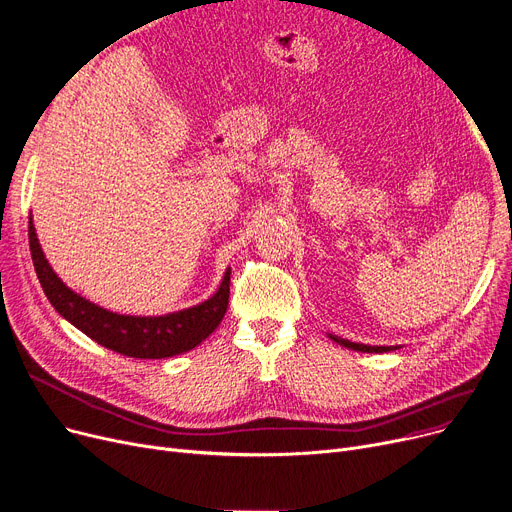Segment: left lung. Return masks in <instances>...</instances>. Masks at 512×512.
<instances>
[{
    "instance_id": "8db88e82",
    "label": "left lung",
    "mask_w": 512,
    "mask_h": 512,
    "mask_svg": "<svg viewBox=\"0 0 512 512\" xmlns=\"http://www.w3.org/2000/svg\"><path fill=\"white\" fill-rule=\"evenodd\" d=\"M330 339H333L335 343H339V345H343V347H347V349H355V351H364V353H386V351H393V349H397V347H372V345H364V343H351V341H347V339H341V337H337V335H328Z\"/></svg>"
}]
</instances>
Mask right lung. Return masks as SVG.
I'll return each instance as SVG.
<instances>
[{
    "label": "right lung",
    "mask_w": 512,
    "mask_h": 512,
    "mask_svg": "<svg viewBox=\"0 0 512 512\" xmlns=\"http://www.w3.org/2000/svg\"><path fill=\"white\" fill-rule=\"evenodd\" d=\"M28 244L39 283L51 306L86 337L122 355L163 359L186 353L213 333L227 312L231 270L225 273L219 291L204 304L165 316H124L95 306L62 283L39 246L33 219L28 221Z\"/></svg>",
    "instance_id": "1"
}]
</instances>
